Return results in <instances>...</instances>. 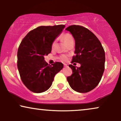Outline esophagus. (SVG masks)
I'll return each instance as SVG.
<instances>
[{"label": "esophagus", "mask_w": 121, "mask_h": 121, "mask_svg": "<svg viewBox=\"0 0 121 121\" xmlns=\"http://www.w3.org/2000/svg\"><path fill=\"white\" fill-rule=\"evenodd\" d=\"M64 67H68L69 65H68V64L64 63Z\"/></svg>", "instance_id": "obj_1"}]
</instances>
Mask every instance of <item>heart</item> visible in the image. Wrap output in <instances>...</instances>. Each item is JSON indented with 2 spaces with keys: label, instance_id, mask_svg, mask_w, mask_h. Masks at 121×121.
<instances>
[{
  "label": "heart",
  "instance_id": "heart-1",
  "mask_svg": "<svg viewBox=\"0 0 121 121\" xmlns=\"http://www.w3.org/2000/svg\"><path fill=\"white\" fill-rule=\"evenodd\" d=\"M62 39L67 45L69 43V42H70L71 41H73V36L71 35L70 34H64L63 35H62ZM56 41H54L52 44V48H54V46H56ZM67 58H68L65 55H63L62 56H60V59L61 60H64V61L67 60Z\"/></svg>",
  "mask_w": 121,
  "mask_h": 121
}]
</instances>
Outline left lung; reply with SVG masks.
I'll return each instance as SVG.
<instances>
[{
  "label": "left lung",
  "mask_w": 121,
  "mask_h": 121,
  "mask_svg": "<svg viewBox=\"0 0 121 121\" xmlns=\"http://www.w3.org/2000/svg\"><path fill=\"white\" fill-rule=\"evenodd\" d=\"M75 41V56L72 63H80V67L72 64V75L67 77L69 85L75 91L85 93L95 88L100 82L105 70V53L100 41L93 33L79 25L65 29Z\"/></svg>",
  "instance_id": "8db88e82"
}]
</instances>
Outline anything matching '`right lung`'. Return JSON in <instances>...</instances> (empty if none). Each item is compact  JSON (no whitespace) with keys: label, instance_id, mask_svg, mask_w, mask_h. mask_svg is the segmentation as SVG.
Returning a JSON list of instances; mask_svg holds the SVG:
<instances>
[{"label":"right lung","instance_id":"right-lung-1","mask_svg":"<svg viewBox=\"0 0 121 121\" xmlns=\"http://www.w3.org/2000/svg\"><path fill=\"white\" fill-rule=\"evenodd\" d=\"M65 27L64 25L41 26L30 31L17 51V68L21 80L31 91L41 93L51 86L56 74L63 68L60 62L52 65L44 60L52 50V44Z\"/></svg>","mask_w":121,"mask_h":121}]
</instances>
